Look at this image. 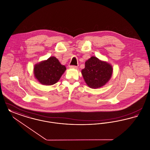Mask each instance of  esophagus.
Instances as JSON below:
<instances>
[{
	"label": "esophagus",
	"mask_w": 150,
	"mask_h": 150,
	"mask_svg": "<svg viewBox=\"0 0 150 150\" xmlns=\"http://www.w3.org/2000/svg\"><path fill=\"white\" fill-rule=\"evenodd\" d=\"M70 68L74 69H77L78 68V67L76 66H70Z\"/></svg>",
	"instance_id": "1"
}]
</instances>
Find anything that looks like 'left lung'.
I'll use <instances>...</instances> for the list:
<instances>
[{
  "label": "left lung",
  "instance_id": "8db88e82",
  "mask_svg": "<svg viewBox=\"0 0 150 150\" xmlns=\"http://www.w3.org/2000/svg\"><path fill=\"white\" fill-rule=\"evenodd\" d=\"M81 74L86 85L92 89L105 86L110 80L113 72L112 65L92 56L85 62Z\"/></svg>",
  "mask_w": 150,
  "mask_h": 150
}]
</instances>
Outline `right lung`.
Returning a JSON list of instances; mask_svg holds the SVG:
<instances>
[{"label":"right lung","instance_id":"obj_1","mask_svg":"<svg viewBox=\"0 0 150 150\" xmlns=\"http://www.w3.org/2000/svg\"><path fill=\"white\" fill-rule=\"evenodd\" d=\"M66 70L65 66L61 64L56 57L52 56L34 65V75L41 84L52 86L58 81Z\"/></svg>","mask_w":150,"mask_h":150}]
</instances>
